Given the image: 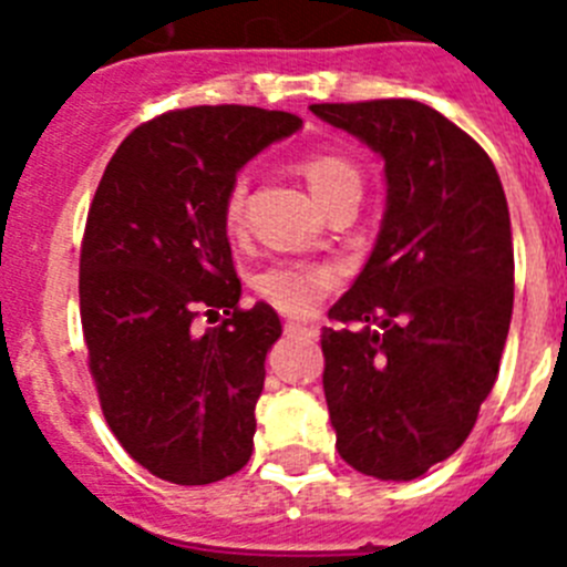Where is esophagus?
<instances>
[{"mask_svg":"<svg viewBox=\"0 0 567 567\" xmlns=\"http://www.w3.org/2000/svg\"><path fill=\"white\" fill-rule=\"evenodd\" d=\"M285 331L288 333H317L319 328L313 322H299V319H288V322H285Z\"/></svg>","mask_w":567,"mask_h":567,"instance_id":"34e87169","label":"esophagus"}]
</instances>
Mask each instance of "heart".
<instances>
[{
  "label": "heart",
  "mask_w": 567,
  "mask_h": 567,
  "mask_svg": "<svg viewBox=\"0 0 567 567\" xmlns=\"http://www.w3.org/2000/svg\"><path fill=\"white\" fill-rule=\"evenodd\" d=\"M299 171H302L311 194L322 205L344 185H353V182L359 185V171L342 156H308V159L299 162ZM245 199H248V179L239 176L225 196L223 216L228 230L243 228ZM333 285H337V270L331 265L302 262V259H279V262H270L262 270H256L254 277L256 293L285 313L313 311Z\"/></svg>",
  "instance_id": "heart-1"
}]
</instances>
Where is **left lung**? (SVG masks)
I'll use <instances>...</instances> for the list:
<instances>
[{"mask_svg":"<svg viewBox=\"0 0 567 567\" xmlns=\"http://www.w3.org/2000/svg\"><path fill=\"white\" fill-rule=\"evenodd\" d=\"M385 162L377 245L322 331L339 456L411 482L467 440L499 373L514 243L491 156L413 100L311 105Z\"/></svg>","mask_w":567,"mask_h":567,"instance_id":"obj_1","label":"left lung"}]
</instances>
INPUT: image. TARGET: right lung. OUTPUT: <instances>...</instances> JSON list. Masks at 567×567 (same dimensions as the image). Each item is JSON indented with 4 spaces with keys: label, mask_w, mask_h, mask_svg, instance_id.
<instances>
[{
    "label": "right lung",
    "mask_w": 567,
    "mask_h": 567,
    "mask_svg": "<svg viewBox=\"0 0 567 567\" xmlns=\"http://www.w3.org/2000/svg\"><path fill=\"white\" fill-rule=\"evenodd\" d=\"M302 120L248 105L162 113L127 136L91 202L79 311L113 436L174 485H210L254 451L277 311L239 308L225 196L236 174ZM226 319L205 334L199 312Z\"/></svg>",
    "instance_id": "obj_1"
}]
</instances>
